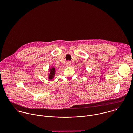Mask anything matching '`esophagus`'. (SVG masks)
<instances>
[{
  "instance_id": "obj_1",
  "label": "esophagus",
  "mask_w": 133,
  "mask_h": 133,
  "mask_svg": "<svg viewBox=\"0 0 133 133\" xmlns=\"http://www.w3.org/2000/svg\"><path fill=\"white\" fill-rule=\"evenodd\" d=\"M66 66H71V62H69V61L68 62L66 63Z\"/></svg>"
}]
</instances>
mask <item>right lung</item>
Masks as SVG:
<instances>
[{
  "label": "right lung",
  "instance_id": "1",
  "mask_svg": "<svg viewBox=\"0 0 133 133\" xmlns=\"http://www.w3.org/2000/svg\"><path fill=\"white\" fill-rule=\"evenodd\" d=\"M49 72H50V73L49 74V79L50 80H52L53 79V78H54V76L55 75V68L52 67L49 70Z\"/></svg>",
  "mask_w": 133,
  "mask_h": 133
}]
</instances>
